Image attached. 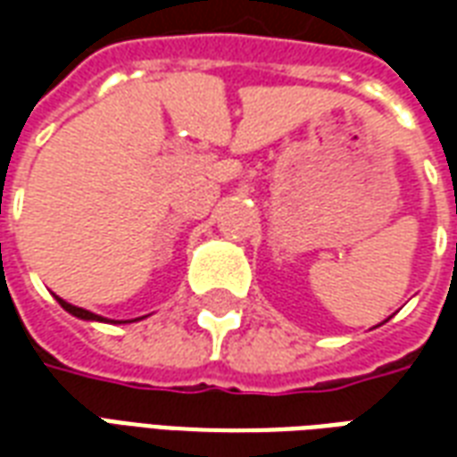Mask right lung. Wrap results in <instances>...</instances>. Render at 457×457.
I'll return each mask as SVG.
<instances>
[{
  "mask_svg": "<svg viewBox=\"0 0 457 457\" xmlns=\"http://www.w3.org/2000/svg\"><path fill=\"white\" fill-rule=\"evenodd\" d=\"M55 301L61 303V306L71 313V316L75 318H80V320H95V323H134V320H141V318H146V316H141V318H134V320H107V318L103 316H97V313H93V311H85V308H78L73 306V303H68V301H63L61 296H55Z\"/></svg>",
  "mask_w": 457,
  "mask_h": 457,
  "instance_id": "1",
  "label": "right lung"
}]
</instances>
